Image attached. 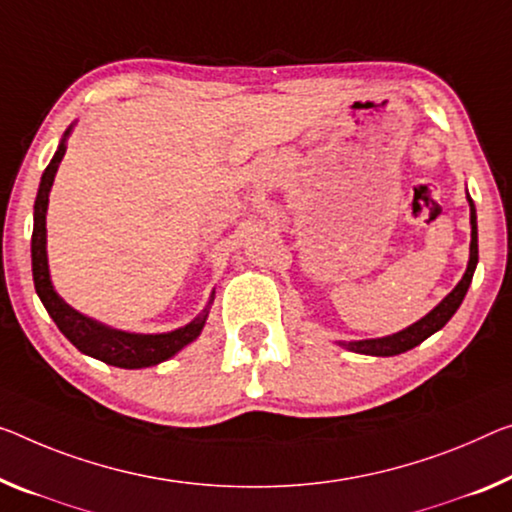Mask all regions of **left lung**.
<instances>
[{
  "label": "left lung",
  "instance_id": "1",
  "mask_svg": "<svg viewBox=\"0 0 512 512\" xmlns=\"http://www.w3.org/2000/svg\"><path fill=\"white\" fill-rule=\"evenodd\" d=\"M469 201V210H471V245H469V263H467V272L465 277L460 279L458 286H455L451 293H448L442 302H439L435 309H432L428 316H423L419 322H414L403 332L384 336V338H371V341H350V343H341L343 348H348L352 352H359V355H373V357H393L400 355V352H407L416 348V345L426 341L428 336L439 332L448 320L453 318V313L458 311V306L465 300L471 277H474L476 263H478V226H476V208L471 196L467 194Z\"/></svg>",
  "mask_w": 512,
  "mask_h": 512
}]
</instances>
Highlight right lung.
<instances>
[{"label":"right lung","instance_id":"add662e5","mask_svg":"<svg viewBox=\"0 0 512 512\" xmlns=\"http://www.w3.org/2000/svg\"><path fill=\"white\" fill-rule=\"evenodd\" d=\"M73 130V125L64 132V139L54 153L52 162L47 164L43 171L41 185H38L36 203H34V233H31V270H34V286L36 293L41 297L43 306L50 313V318L57 322L70 343L77 350L84 352L93 359L105 361L109 366L119 368H146L155 366L160 361H167L174 357L178 350H183L187 343H192L196 336L201 334L203 325L208 318V306L203 309L199 318H194L190 325L174 329L167 334H132L121 332V329H112L102 322L82 316L80 311H75L73 306H68L54 290L50 281V267H47V231H45V212L47 201H50V190L54 183V174H57L59 162L64 160L66 153V137ZM212 302V300H210ZM208 302V304H210Z\"/></svg>","mask_w":512,"mask_h":512}]
</instances>
